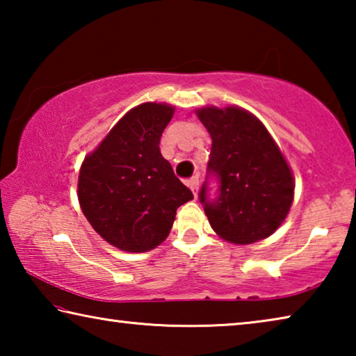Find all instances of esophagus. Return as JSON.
I'll return each mask as SVG.
<instances>
[{
  "mask_svg": "<svg viewBox=\"0 0 356 356\" xmlns=\"http://www.w3.org/2000/svg\"><path fill=\"white\" fill-rule=\"evenodd\" d=\"M188 186L191 188V191H193V195H195V197H197V190H200V177H197V176L191 177V179L188 180Z\"/></svg>",
  "mask_w": 356,
  "mask_h": 356,
  "instance_id": "obj_1",
  "label": "esophagus"
}]
</instances>
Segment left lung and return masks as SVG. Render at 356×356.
<instances>
[{
	"label": "left lung",
	"instance_id": "1",
	"mask_svg": "<svg viewBox=\"0 0 356 356\" xmlns=\"http://www.w3.org/2000/svg\"><path fill=\"white\" fill-rule=\"evenodd\" d=\"M212 138L209 172L220 182V195L200 200L210 226L226 242L250 245L272 236L293 202L295 180L278 144L254 114L240 106L196 110Z\"/></svg>",
	"mask_w": 356,
	"mask_h": 356
}]
</instances>
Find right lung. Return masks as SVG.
<instances>
[{"mask_svg":"<svg viewBox=\"0 0 356 356\" xmlns=\"http://www.w3.org/2000/svg\"><path fill=\"white\" fill-rule=\"evenodd\" d=\"M174 106L146 102L125 114L78 174V201L94 231L127 252L154 250L170 236L176 210L193 200L160 152Z\"/></svg>","mask_w":356,"mask_h":356,"instance_id":"obj_1","label":"right lung"}]
</instances>
